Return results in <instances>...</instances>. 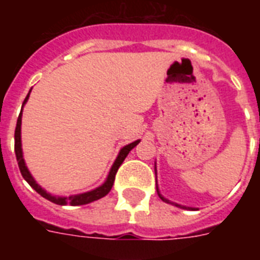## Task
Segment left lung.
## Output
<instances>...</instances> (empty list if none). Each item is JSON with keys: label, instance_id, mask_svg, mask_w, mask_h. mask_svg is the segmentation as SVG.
<instances>
[{"label": "left lung", "instance_id": "left-lung-1", "mask_svg": "<svg viewBox=\"0 0 260 260\" xmlns=\"http://www.w3.org/2000/svg\"><path fill=\"white\" fill-rule=\"evenodd\" d=\"M156 190H158V189H156ZM158 194H159V191H158ZM159 197L162 198V200H163V201H165V202H170V201H169V200H166V198H163L162 196H160V194H159ZM175 205H177V204H175ZM178 206H181V205H178ZM181 208H183V209H186L185 206H181ZM190 209H191V208H190Z\"/></svg>", "mask_w": 260, "mask_h": 260}]
</instances>
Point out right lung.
<instances>
[{
    "label": "right lung",
    "instance_id": "obj_1",
    "mask_svg": "<svg viewBox=\"0 0 260 260\" xmlns=\"http://www.w3.org/2000/svg\"><path fill=\"white\" fill-rule=\"evenodd\" d=\"M30 93V91H29ZM29 93L25 97L24 102H22V105L28 101V97H29ZM140 140H136V142L131 143L128 146L122 147L121 151H120V154H118L117 159L114 160L113 166L110 169V173L106 178L105 183L97 189L91 190V191H87V193L83 194H78V196H71V197H54V196H51L46 191V190H43L40 186L35 182V179L32 178V175L29 174L28 169H26L25 163H24V158H22V150H21V113L18 114L17 118V125H16V131H14V152H16V158H17V163H18V169H20V173H21L22 178L25 179L28 183L30 185V187H34L36 191H38L42 197L47 198L48 201L54 202V204H58V205H85V204H89V202H93L95 200H100V198L105 197L106 194L109 193L110 189H112V186L114 183V178H116V173H117L118 167L121 166V163L124 162V159L126 158V155L129 154V151L136 147L139 144Z\"/></svg>",
    "mask_w": 260,
    "mask_h": 260
}]
</instances>
